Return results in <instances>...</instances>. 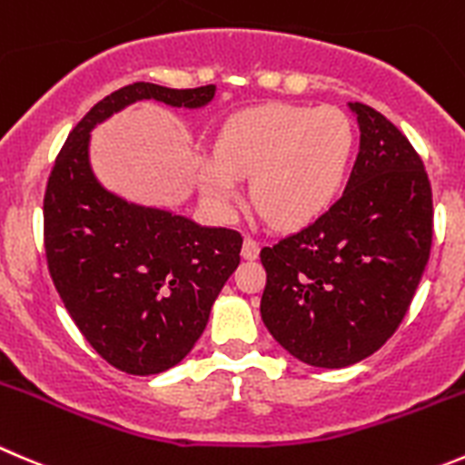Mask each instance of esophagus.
Returning a JSON list of instances; mask_svg holds the SVG:
<instances>
[{"instance_id":"obj_1","label":"esophagus","mask_w":465,"mask_h":465,"mask_svg":"<svg viewBox=\"0 0 465 465\" xmlns=\"http://www.w3.org/2000/svg\"><path fill=\"white\" fill-rule=\"evenodd\" d=\"M259 242L254 241V238H250L247 236L245 241H242V259H247V261H252V259H256V256H259Z\"/></svg>"}]
</instances>
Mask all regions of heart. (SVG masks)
I'll list each match as a JSON object with an SVG mask.
<instances>
[{
  "mask_svg": "<svg viewBox=\"0 0 465 465\" xmlns=\"http://www.w3.org/2000/svg\"><path fill=\"white\" fill-rule=\"evenodd\" d=\"M352 145L350 120L333 106L247 108L220 129L218 159L202 163V191L229 206L238 197V179L254 177V204L282 227H302L336 200Z\"/></svg>",
  "mask_w": 465,
  "mask_h": 465,
  "instance_id": "obj_1",
  "label": "heart"
}]
</instances>
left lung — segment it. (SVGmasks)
I'll use <instances>...</instances> for the list:
<instances>
[{"label": "left lung", "instance_id": "obj_1", "mask_svg": "<svg viewBox=\"0 0 465 465\" xmlns=\"http://www.w3.org/2000/svg\"><path fill=\"white\" fill-rule=\"evenodd\" d=\"M359 154L342 195L315 223L261 250V318L315 368L377 352L407 315L431 250V186L393 123L361 102Z\"/></svg>", "mask_w": 465, "mask_h": 465}]
</instances>
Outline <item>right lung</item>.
<instances>
[{
	"mask_svg": "<svg viewBox=\"0 0 465 465\" xmlns=\"http://www.w3.org/2000/svg\"><path fill=\"white\" fill-rule=\"evenodd\" d=\"M213 94L215 85H124L85 113L49 174L43 218L52 282L94 352L127 375H159L191 352L241 263L242 236L106 191L90 168V132L134 102L202 108Z\"/></svg>",
	"mask_w": 465,
	"mask_h": 465,
	"instance_id": "add662e5",
	"label": "right lung"
}]
</instances>
